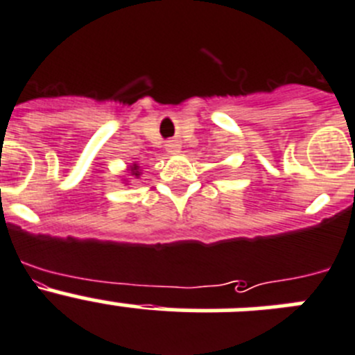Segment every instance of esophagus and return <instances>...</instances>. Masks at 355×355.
<instances>
[{
  "label": "esophagus",
  "mask_w": 355,
  "mask_h": 355,
  "mask_svg": "<svg viewBox=\"0 0 355 355\" xmlns=\"http://www.w3.org/2000/svg\"><path fill=\"white\" fill-rule=\"evenodd\" d=\"M164 147H166L168 154H177V152H180V144L177 140H168Z\"/></svg>",
  "instance_id": "1"
}]
</instances>
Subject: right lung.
<instances>
[{
  "instance_id": "obj_1",
  "label": "right lung",
  "mask_w": 355,
  "mask_h": 355,
  "mask_svg": "<svg viewBox=\"0 0 355 355\" xmlns=\"http://www.w3.org/2000/svg\"><path fill=\"white\" fill-rule=\"evenodd\" d=\"M129 173L135 178H138L140 177V166H138V164H131V166H129Z\"/></svg>"
}]
</instances>
